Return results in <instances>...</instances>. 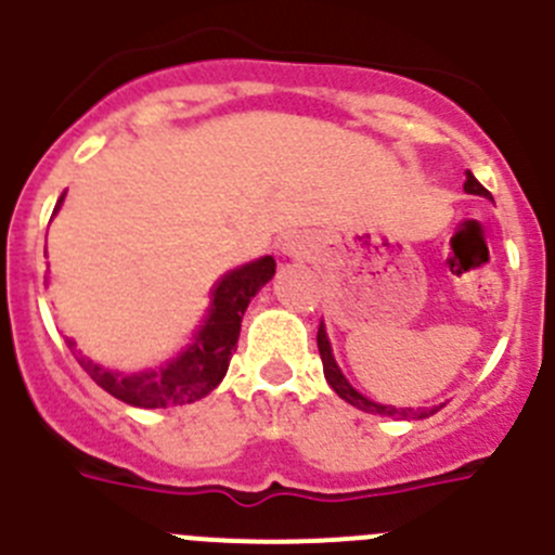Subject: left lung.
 <instances>
[{
	"label": "left lung",
	"mask_w": 555,
	"mask_h": 555,
	"mask_svg": "<svg viewBox=\"0 0 555 555\" xmlns=\"http://www.w3.org/2000/svg\"><path fill=\"white\" fill-rule=\"evenodd\" d=\"M463 189L468 191V194H479V196H488V199H493V196H490V191L485 189V185H481L470 172H465ZM318 348H320V359H323V372H325V380H328V386L334 388L341 400L350 402V405L359 408V411L375 413V416H402V418H427L438 411V408H424V411L422 408H416V411H413V408L377 405V402L366 400L364 395H359V391H356V388L348 383V377L341 375L339 366H336V359H334V353H331V341H328V336H325L323 323H320V328H318Z\"/></svg>",
	"instance_id": "obj_1"
}]
</instances>
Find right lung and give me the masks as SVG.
Listing matches in <instances>:
<instances>
[{"label":"right lung","instance_id":"obj_1","mask_svg":"<svg viewBox=\"0 0 555 555\" xmlns=\"http://www.w3.org/2000/svg\"><path fill=\"white\" fill-rule=\"evenodd\" d=\"M62 199H65V194L60 196L56 207L62 205ZM273 273H276L273 257H260V260L246 262V266L224 273L214 287L210 312H207L202 328L196 331L194 341L167 366L137 372V375H120V372L103 370V366L92 364L87 356H81V370L103 391L128 402V405L178 408L202 400L227 375L232 350L237 348V336H241L243 312H246L248 301L257 295V289L271 282ZM67 345L74 348L76 341L67 339Z\"/></svg>","mask_w":555,"mask_h":555}]
</instances>
